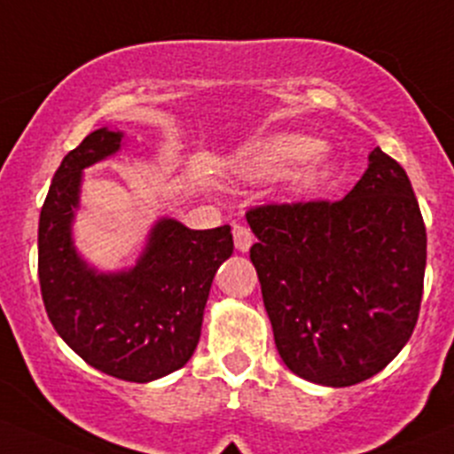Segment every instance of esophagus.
<instances>
[{
    "instance_id": "obj_1",
    "label": "esophagus",
    "mask_w": 454,
    "mask_h": 454,
    "mask_svg": "<svg viewBox=\"0 0 454 454\" xmlns=\"http://www.w3.org/2000/svg\"><path fill=\"white\" fill-rule=\"evenodd\" d=\"M231 234H234L236 249H239V252H249V247H252L254 243V234L249 231V227H245V224H234Z\"/></svg>"
}]
</instances>
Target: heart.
<instances>
[{"mask_svg":"<svg viewBox=\"0 0 454 454\" xmlns=\"http://www.w3.org/2000/svg\"><path fill=\"white\" fill-rule=\"evenodd\" d=\"M325 142L308 133H271L236 153L234 174L245 180H267L289 174V192L308 196L339 176V162L325 153Z\"/></svg>","mask_w":454,"mask_h":454,"instance_id":"1","label":"heart"}]
</instances>
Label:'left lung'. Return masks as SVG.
Masks as SVG:
<instances>
[{
  "mask_svg": "<svg viewBox=\"0 0 454 454\" xmlns=\"http://www.w3.org/2000/svg\"><path fill=\"white\" fill-rule=\"evenodd\" d=\"M368 160L343 200L247 211L276 349L318 386L348 387L381 372L421 308L426 224L412 184L379 146Z\"/></svg>",
  "mask_w": 454,
  "mask_h": 454,
  "instance_id": "1",
  "label": "left lung"
}]
</instances>
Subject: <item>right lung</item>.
Here are the masks:
<instances>
[{
    "label": "right lung",
    "mask_w": 454,
    "mask_h": 454,
    "mask_svg": "<svg viewBox=\"0 0 454 454\" xmlns=\"http://www.w3.org/2000/svg\"><path fill=\"white\" fill-rule=\"evenodd\" d=\"M122 140V131L102 127L64 155L40 214L37 271L46 314L64 343L109 377L149 383L192 359L211 280L234 252V239L230 224L189 230L160 218L133 267L89 265L73 243L82 171L118 153Z\"/></svg>",
    "instance_id": "1"
}]
</instances>
